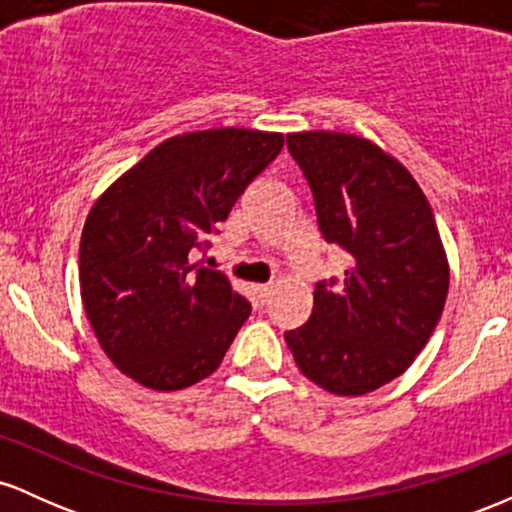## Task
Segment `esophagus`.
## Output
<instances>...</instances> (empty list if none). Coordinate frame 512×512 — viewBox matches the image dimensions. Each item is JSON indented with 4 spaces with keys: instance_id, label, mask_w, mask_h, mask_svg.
Returning a JSON list of instances; mask_svg holds the SVG:
<instances>
[{
    "instance_id": "1",
    "label": "esophagus",
    "mask_w": 512,
    "mask_h": 512,
    "mask_svg": "<svg viewBox=\"0 0 512 512\" xmlns=\"http://www.w3.org/2000/svg\"><path fill=\"white\" fill-rule=\"evenodd\" d=\"M272 291H274L272 284H255V286H252V296H255L260 303H267L269 296H272Z\"/></svg>"
}]
</instances>
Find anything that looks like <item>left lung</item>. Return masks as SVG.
<instances>
[{
	"label": "left lung",
	"instance_id": "left-lung-1",
	"mask_svg": "<svg viewBox=\"0 0 512 512\" xmlns=\"http://www.w3.org/2000/svg\"><path fill=\"white\" fill-rule=\"evenodd\" d=\"M286 146L322 238L349 252L344 279L317 281L313 315L286 344L322 390L366 395L414 363L443 313L450 269L436 219L409 170L368 139L298 132Z\"/></svg>",
	"mask_w": 512,
	"mask_h": 512
}]
</instances>
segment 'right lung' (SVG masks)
<instances>
[{
	"label": "right lung",
	"mask_w": 512,
	"mask_h": 512,
	"mask_svg": "<svg viewBox=\"0 0 512 512\" xmlns=\"http://www.w3.org/2000/svg\"><path fill=\"white\" fill-rule=\"evenodd\" d=\"M284 134L204 129L151 149L88 211L79 245L86 317L110 361L158 392L219 368L250 315L226 274L192 262Z\"/></svg>",
	"instance_id": "right-lung-1"
}]
</instances>
